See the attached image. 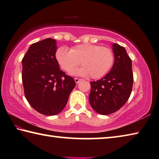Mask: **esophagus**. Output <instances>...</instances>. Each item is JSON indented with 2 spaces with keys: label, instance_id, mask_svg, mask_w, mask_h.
<instances>
[{
  "label": "esophagus",
  "instance_id": "obj_1",
  "mask_svg": "<svg viewBox=\"0 0 159 159\" xmlns=\"http://www.w3.org/2000/svg\"><path fill=\"white\" fill-rule=\"evenodd\" d=\"M81 79H79V78H76V77H75V82H76V84H77V83H79L80 81H81Z\"/></svg>",
  "mask_w": 159,
  "mask_h": 159
}]
</instances>
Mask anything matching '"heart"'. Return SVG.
Wrapping results in <instances>:
<instances>
[{"label":"heart","instance_id":"1","mask_svg":"<svg viewBox=\"0 0 159 159\" xmlns=\"http://www.w3.org/2000/svg\"><path fill=\"white\" fill-rule=\"evenodd\" d=\"M55 57L61 68L64 71H73L81 62L83 68L73 74L87 76L92 79H99L110 70L114 62L112 50L107 47L96 44H77L70 49L60 47L57 49Z\"/></svg>","mask_w":159,"mask_h":159}]
</instances>
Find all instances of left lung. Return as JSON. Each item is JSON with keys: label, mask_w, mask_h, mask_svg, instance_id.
Returning a JSON list of instances; mask_svg holds the SVG:
<instances>
[{"label": "left lung", "mask_w": 159, "mask_h": 159, "mask_svg": "<svg viewBox=\"0 0 159 159\" xmlns=\"http://www.w3.org/2000/svg\"><path fill=\"white\" fill-rule=\"evenodd\" d=\"M115 63L111 70L102 78L91 82L89 100L91 107L102 115L116 112L126 103L131 93L133 75L132 61L124 47L112 44Z\"/></svg>", "instance_id": "8db88e82"}]
</instances>
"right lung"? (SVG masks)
<instances>
[{"instance_id": "right-lung-1", "label": "right lung", "mask_w": 159, "mask_h": 159, "mask_svg": "<svg viewBox=\"0 0 159 159\" xmlns=\"http://www.w3.org/2000/svg\"><path fill=\"white\" fill-rule=\"evenodd\" d=\"M57 49L56 40L44 39L32 44L21 61L25 97L33 108L47 116L63 110L75 87L73 78L60 70Z\"/></svg>"}]
</instances>
